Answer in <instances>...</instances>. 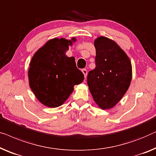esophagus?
Returning a JSON list of instances; mask_svg holds the SVG:
<instances>
[{
  "instance_id": "1",
  "label": "esophagus",
  "mask_w": 156,
  "mask_h": 156,
  "mask_svg": "<svg viewBox=\"0 0 156 156\" xmlns=\"http://www.w3.org/2000/svg\"><path fill=\"white\" fill-rule=\"evenodd\" d=\"M82 73L83 74V76H84V78L86 79L87 78V70L86 69H83L82 70Z\"/></svg>"
}]
</instances>
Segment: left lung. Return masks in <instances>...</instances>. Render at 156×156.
<instances>
[{"mask_svg":"<svg viewBox=\"0 0 156 156\" xmlns=\"http://www.w3.org/2000/svg\"><path fill=\"white\" fill-rule=\"evenodd\" d=\"M96 68L87 76L89 89L101 109L115 107L129 87L132 67L129 58L113 40L98 37L94 41Z\"/></svg>","mask_w":156,"mask_h":156,"instance_id":"obj_1","label":"left lung"}]
</instances>
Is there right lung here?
I'll list each match as a JSON object with an SVG mask.
<instances>
[{
  "mask_svg": "<svg viewBox=\"0 0 156 156\" xmlns=\"http://www.w3.org/2000/svg\"><path fill=\"white\" fill-rule=\"evenodd\" d=\"M76 41L54 38L38 50L29 63V87L36 98L46 107L62 105L74 91V86L84 76L76 66L74 57L65 55L69 46Z\"/></svg>",
  "mask_w": 156,
  "mask_h": 156,
  "instance_id": "obj_1",
  "label": "right lung"
}]
</instances>
